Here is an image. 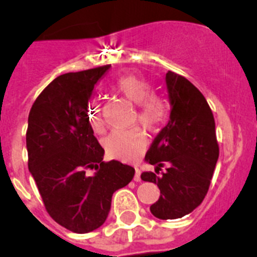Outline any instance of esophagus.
<instances>
[{
    "label": "esophagus",
    "instance_id": "obj_1",
    "mask_svg": "<svg viewBox=\"0 0 257 257\" xmlns=\"http://www.w3.org/2000/svg\"><path fill=\"white\" fill-rule=\"evenodd\" d=\"M134 181H141V170L136 167V175H134Z\"/></svg>",
    "mask_w": 257,
    "mask_h": 257
}]
</instances>
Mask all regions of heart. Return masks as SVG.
<instances>
[{
  "instance_id": "b5f03b06",
  "label": "heart",
  "mask_w": 257,
  "mask_h": 257,
  "mask_svg": "<svg viewBox=\"0 0 257 257\" xmlns=\"http://www.w3.org/2000/svg\"><path fill=\"white\" fill-rule=\"evenodd\" d=\"M116 92L126 100L138 105L137 117L143 126L150 131H157L169 116L170 105L165 97L153 93V86L145 78L134 74H125L117 78L112 85ZM88 120L95 132L102 131L101 107L99 101L92 99L87 106ZM147 146V138L141 128L117 129L111 132L105 140V148L110 156L123 161L133 160Z\"/></svg>"
}]
</instances>
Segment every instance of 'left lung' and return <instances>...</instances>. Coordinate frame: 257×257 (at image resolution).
<instances>
[{
  "label": "left lung",
  "instance_id": "obj_1",
  "mask_svg": "<svg viewBox=\"0 0 257 257\" xmlns=\"http://www.w3.org/2000/svg\"><path fill=\"white\" fill-rule=\"evenodd\" d=\"M166 87L171 106L169 123L157 134L146 161L155 172L141 179L156 184L160 198L150 207L158 219L190 214L208 193L219 156L214 116L203 93L185 77L169 71ZM168 169L159 174L161 167Z\"/></svg>",
  "mask_w": 257,
  "mask_h": 257
}]
</instances>
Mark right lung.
<instances>
[{
  "instance_id": "1",
  "label": "right lung",
  "mask_w": 257,
  "mask_h": 257,
  "mask_svg": "<svg viewBox=\"0 0 257 257\" xmlns=\"http://www.w3.org/2000/svg\"><path fill=\"white\" fill-rule=\"evenodd\" d=\"M109 68L61 74L38 96L29 114V171L50 217L76 233L101 227L112 194L134 176L129 165L102 161L105 151L88 120L93 88ZM88 168L95 172L87 174Z\"/></svg>"
}]
</instances>
